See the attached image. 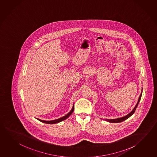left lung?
Here are the masks:
<instances>
[{
	"label": "left lung",
	"instance_id": "left-lung-1",
	"mask_svg": "<svg viewBox=\"0 0 157 157\" xmlns=\"http://www.w3.org/2000/svg\"><path fill=\"white\" fill-rule=\"evenodd\" d=\"M142 93L140 94V96L139 97V99H138V100L137 104L136 105L135 108L133 109V110H132L131 113H129V114H128L127 115L122 117L121 118H116V119H105V120L108 121L109 122H112V123H118V122H121L122 121H124L127 118H129L130 116H131L135 113V111L136 110V108L137 107L138 105L139 102L140 101V98H141V96H142Z\"/></svg>",
	"mask_w": 157,
	"mask_h": 157
}]
</instances>
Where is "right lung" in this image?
<instances>
[{
    "label": "right lung",
    "instance_id": "obj_1",
    "mask_svg": "<svg viewBox=\"0 0 157 157\" xmlns=\"http://www.w3.org/2000/svg\"><path fill=\"white\" fill-rule=\"evenodd\" d=\"M74 109H75V106H73V108H72V110L71 111L69 112L68 114H67L66 115L64 116L63 117H61L60 118H58V119H57V120H52V121H44V120H40V119H37L38 120H39L40 121H41L42 122H44V123H45V124H57V123H59V122H60L61 121H63L64 120H66V118H68V117H69V116L71 115V114H72V113L73 112V111H74Z\"/></svg>",
    "mask_w": 157,
    "mask_h": 157
}]
</instances>
